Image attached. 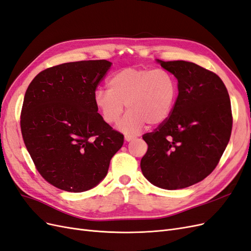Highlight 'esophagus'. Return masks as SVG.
Segmentation results:
<instances>
[{
	"label": "esophagus",
	"mask_w": 251,
	"mask_h": 251,
	"mask_svg": "<svg viewBox=\"0 0 251 251\" xmlns=\"http://www.w3.org/2000/svg\"><path fill=\"white\" fill-rule=\"evenodd\" d=\"M134 139H136V137H135V136H130V135H126V137H125V140L126 141H132V140H134Z\"/></svg>",
	"instance_id": "34e87169"
}]
</instances>
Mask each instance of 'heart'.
<instances>
[{
    "label": "heart",
    "instance_id": "obj_1",
    "mask_svg": "<svg viewBox=\"0 0 251 251\" xmlns=\"http://www.w3.org/2000/svg\"><path fill=\"white\" fill-rule=\"evenodd\" d=\"M177 94V80L168 70L130 67L112 75L108 91H95L94 104L108 125L117 123L126 105L128 112L118 128L126 135H136L146 124L164 123L174 109Z\"/></svg>",
    "mask_w": 251,
    "mask_h": 251
}]
</instances>
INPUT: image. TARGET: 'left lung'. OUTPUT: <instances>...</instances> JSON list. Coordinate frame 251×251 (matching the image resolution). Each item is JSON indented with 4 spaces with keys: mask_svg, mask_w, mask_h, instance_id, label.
Wrapping results in <instances>:
<instances>
[{
    "mask_svg": "<svg viewBox=\"0 0 251 251\" xmlns=\"http://www.w3.org/2000/svg\"><path fill=\"white\" fill-rule=\"evenodd\" d=\"M157 62L178 79L169 118L142 136L143 176L164 189L198 183L216 169L228 144L232 114L228 92L214 72L185 60Z\"/></svg>",
    "mask_w": 251,
    "mask_h": 251,
    "instance_id": "1",
    "label": "left lung"
}]
</instances>
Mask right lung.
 I'll list each match as a JSON object with an SVG mask.
<instances>
[{"instance_id": "1", "label": "right lung", "mask_w": 251, "mask_h": 251, "mask_svg": "<svg viewBox=\"0 0 251 251\" xmlns=\"http://www.w3.org/2000/svg\"><path fill=\"white\" fill-rule=\"evenodd\" d=\"M111 65L105 59L57 65L40 72L27 88L23 139L41 176L63 191L96 186L124 144V135L104 123L94 104Z\"/></svg>"}]
</instances>
